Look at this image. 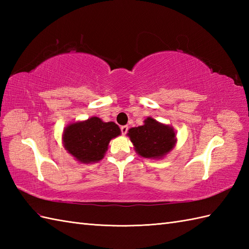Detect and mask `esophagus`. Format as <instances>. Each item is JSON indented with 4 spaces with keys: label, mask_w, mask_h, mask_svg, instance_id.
Masks as SVG:
<instances>
[{
    "label": "esophagus",
    "mask_w": 249,
    "mask_h": 249,
    "mask_svg": "<svg viewBox=\"0 0 249 249\" xmlns=\"http://www.w3.org/2000/svg\"><path fill=\"white\" fill-rule=\"evenodd\" d=\"M127 130H128V126L127 125H124V126H122V127H121V131H122V134H123V135H126V133H127Z\"/></svg>",
    "instance_id": "obj_1"
}]
</instances>
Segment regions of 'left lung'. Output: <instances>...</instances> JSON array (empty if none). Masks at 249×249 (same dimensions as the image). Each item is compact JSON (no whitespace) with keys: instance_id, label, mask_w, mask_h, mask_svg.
I'll return each instance as SVG.
<instances>
[{"instance_id":"left-lung-1","label":"left lung","mask_w":249,"mask_h":249,"mask_svg":"<svg viewBox=\"0 0 249 249\" xmlns=\"http://www.w3.org/2000/svg\"><path fill=\"white\" fill-rule=\"evenodd\" d=\"M136 152L145 158L160 160L176 145V133L170 125L161 124L151 116L144 120V124L133 127L127 133Z\"/></svg>"}]
</instances>
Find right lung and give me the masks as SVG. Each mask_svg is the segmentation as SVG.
<instances>
[{
    "instance_id": "add662e5",
    "label": "right lung",
    "mask_w": 249,
    "mask_h": 249,
    "mask_svg": "<svg viewBox=\"0 0 249 249\" xmlns=\"http://www.w3.org/2000/svg\"><path fill=\"white\" fill-rule=\"evenodd\" d=\"M121 135L114 122H103L97 116L67 125L63 133L65 150L76 160L92 163L102 160L111 139Z\"/></svg>"
}]
</instances>
